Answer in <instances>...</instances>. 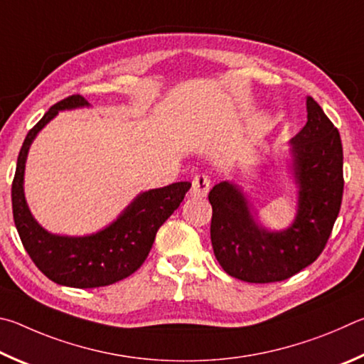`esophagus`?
<instances>
[{
    "label": "esophagus",
    "mask_w": 364,
    "mask_h": 364,
    "mask_svg": "<svg viewBox=\"0 0 364 364\" xmlns=\"http://www.w3.org/2000/svg\"><path fill=\"white\" fill-rule=\"evenodd\" d=\"M209 187H211V178L208 174H196L192 181V190H190V195L195 196V198H205L209 192Z\"/></svg>",
    "instance_id": "1"
}]
</instances>
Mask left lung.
I'll use <instances>...</instances> for the list:
<instances>
[{
	"instance_id": "1",
	"label": "left lung",
	"mask_w": 364,
	"mask_h": 364,
	"mask_svg": "<svg viewBox=\"0 0 364 364\" xmlns=\"http://www.w3.org/2000/svg\"><path fill=\"white\" fill-rule=\"evenodd\" d=\"M307 124L292 137L299 213L288 230L259 228L238 187L220 182L209 192L211 241L222 269L246 283H275L320 257L341 211L343 151L341 134L307 97Z\"/></svg>"
}]
</instances>
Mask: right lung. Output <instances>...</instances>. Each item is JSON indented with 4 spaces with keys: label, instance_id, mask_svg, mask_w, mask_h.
<instances>
[{
    "label": "right lung",
    "instance_id": "add662e5",
    "mask_svg": "<svg viewBox=\"0 0 364 364\" xmlns=\"http://www.w3.org/2000/svg\"><path fill=\"white\" fill-rule=\"evenodd\" d=\"M82 105H87L82 95H68L50 107L28 131L18 151L11 196L18 237L33 264L50 282L86 289L113 284L140 269L149 256L159 227L181 206L192 183L176 182L139 195L112 225L91 237L70 238L48 233L31 218L25 203V159L31 140L59 110Z\"/></svg>",
    "mask_w": 364,
    "mask_h": 364
}]
</instances>
